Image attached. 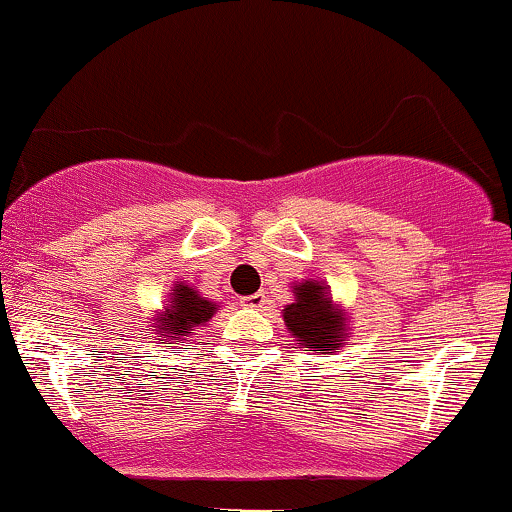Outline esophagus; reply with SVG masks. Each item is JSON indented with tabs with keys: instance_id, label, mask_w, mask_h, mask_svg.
<instances>
[{
	"instance_id": "1",
	"label": "esophagus",
	"mask_w": 512,
	"mask_h": 512,
	"mask_svg": "<svg viewBox=\"0 0 512 512\" xmlns=\"http://www.w3.org/2000/svg\"><path fill=\"white\" fill-rule=\"evenodd\" d=\"M240 305H243V308H250V310H260L267 305V296H264V293H252V296L240 298Z\"/></svg>"
}]
</instances>
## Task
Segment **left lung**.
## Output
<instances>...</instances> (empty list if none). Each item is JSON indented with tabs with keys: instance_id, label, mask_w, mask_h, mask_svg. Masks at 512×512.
Wrapping results in <instances>:
<instances>
[{
	"instance_id": "left-lung-1",
	"label": "left lung",
	"mask_w": 512,
	"mask_h": 512,
	"mask_svg": "<svg viewBox=\"0 0 512 512\" xmlns=\"http://www.w3.org/2000/svg\"><path fill=\"white\" fill-rule=\"evenodd\" d=\"M284 320L305 351L332 354L344 344V315L332 308V301L325 296V286L315 281L296 286V303L284 310Z\"/></svg>"
}]
</instances>
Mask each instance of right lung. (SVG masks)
<instances>
[{"mask_svg": "<svg viewBox=\"0 0 512 512\" xmlns=\"http://www.w3.org/2000/svg\"><path fill=\"white\" fill-rule=\"evenodd\" d=\"M216 305L211 301H204L199 298L197 291H192L190 286H175L173 301H170V308L166 315L158 320L156 332L161 334L158 342L166 344V339H182L190 334L192 327L204 325L209 322V317L214 315Z\"/></svg>", "mask_w": 512, "mask_h": 512, "instance_id": "add662e5", "label": "right lung"}]
</instances>
